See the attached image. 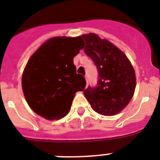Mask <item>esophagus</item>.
Instances as JSON below:
<instances>
[{"label": "esophagus", "instance_id": "obj_1", "mask_svg": "<svg viewBox=\"0 0 160 160\" xmlns=\"http://www.w3.org/2000/svg\"><path fill=\"white\" fill-rule=\"evenodd\" d=\"M85 79H86V84H87V86H88V78H87V77H86V78H85Z\"/></svg>", "mask_w": 160, "mask_h": 160}]
</instances>
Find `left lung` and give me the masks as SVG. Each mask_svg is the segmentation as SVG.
<instances>
[{
    "instance_id": "1",
    "label": "left lung",
    "mask_w": 160,
    "mask_h": 160,
    "mask_svg": "<svg viewBox=\"0 0 160 160\" xmlns=\"http://www.w3.org/2000/svg\"><path fill=\"white\" fill-rule=\"evenodd\" d=\"M85 53L97 65L99 80L95 88L88 87L84 96L96 112L115 116L129 104L134 96L136 78L126 55L106 39L94 33L82 34Z\"/></svg>"
}]
</instances>
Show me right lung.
Instances as JSON below:
<instances>
[{
    "label": "right lung",
    "mask_w": 160,
    "mask_h": 160,
    "mask_svg": "<svg viewBox=\"0 0 160 160\" xmlns=\"http://www.w3.org/2000/svg\"><path fill=\"white\" fill-rule=\"evenodd\" d=\"M84 47L82 36H58L39 46L28 60L21 85L29 107L39 116L53 121L69 112L77 92L86 80L77 74L73 58Z\"/></svg>",
    "instance_id": "1"
}]
</instances>
